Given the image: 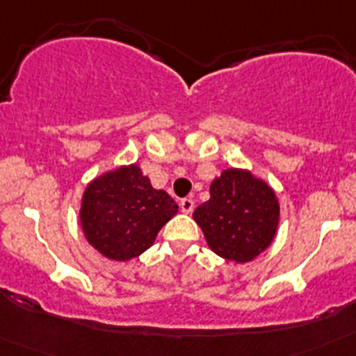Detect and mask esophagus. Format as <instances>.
<instances>
[{
	"label": "esophagus",
	"instance_id": "1",
	"mask_svg": "<svg viewBox=\"0 0 356 356\" xmlns=\"http://www.w3.org/2000/svg\"><path fill=\"white\" fill-rule=\"evenodd\" d=\"M180 207H181V210H184L185 213H191V212H193V209H194L193 197H184V200L180 201Z\"/></svg>",
	"mask_w": 356,
	"mask_h": 356
}]
</instances>
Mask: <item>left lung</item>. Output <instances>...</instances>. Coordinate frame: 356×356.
Returning a JSON list of instances; mask_svg holds the SVG:
<instances>
[{"instance_id": "8db88e82", "label": "left lung", "mask_w": 356, "mask_h": 356, "mask_svg": "<svg viewBox=\"0 0 356 356\" xmlns=\"http://www.w3.org/2000/svg\"><path fill=\"white\" fill-rule=\"evenodd\" d=\"M280 207L273 188L248 171L226 169L210 185V200L194 219L219 257L248 262L273 242Z\"/></svg>"}]
</instances>
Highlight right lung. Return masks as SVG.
I'll return each instance as SVG.
<instances>
[{
    "mask_svg": "<svg viewBox=\"0 0 356 356\" xmlns=\"http://www.w3.org/2000/svg\"><path fill=\"white\" fill-rule=\"evenodd\" d=\"M176 212L178 205L168 193L151 187L137 165H128L87 187L80 219L85 237L99 253L124 262L144 253Z\"/></svg>",
    "mask_w": 356,
    "mask_h": 356,
    "instance_id": "add662e5",
    "label": "right lung"
}]
</instances>
